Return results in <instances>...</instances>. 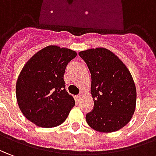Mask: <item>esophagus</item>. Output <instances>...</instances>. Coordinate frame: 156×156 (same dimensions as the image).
I'll return each instance as SVG.
<instances>
[{
	"label": "esophagus",
	"mask_w": 156,
	"mask_h": 156,
	"mask_svg": "<svg viewBox=\"0 0 156 156\" xmlns=\"http://www.w3.org/2000/svg\"><path fill=\"white\" fill-rule=\"evenodd\" d=\"M81 95H82L81 93H79V94H78L77 96H76V98H80V97H81Z\"/></svg>",
	"instance_id": "1"
}]
</instances>
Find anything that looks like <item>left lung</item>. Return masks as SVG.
Wrapping results in <instances>:
<instances>
[{
    "label": "left lung",
    "instance_id": "obj_1",
    "mask_svg": "<svg viewBox=\"0 0 156 156\" xmlns=\"http://www.w3.org/2000/svg\"><path fill=\"white\" fill-rule=\"evenodd\" d=\"M91 76L94 107L86 121L92 129L113 133L124 127L135 111L137 92L133 76L112 51L98 47L79 52Z\"/></svg>",
    "mask_w": 156,
    "mask_h": 156
}]
</instances>
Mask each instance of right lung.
<instances>
[{"mask_svg": "<svg viewBox=\"0 0 156 156\" xmlns=\"http://www.w3.org/2000/svg\"><path fill=\"white\" fill-rule=\"evenodd\" d=\"M77 55L76 51L48 46L31 57L16 83L19 109L29 121L50 128L61 125L75 106L65 90L64 71Z\"/></svg>", "mask_w": 156, "mask_h": 156, "instance_id": "right-lung-1", "label": "right lung"}]
</instances>
